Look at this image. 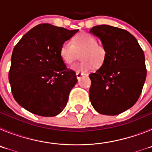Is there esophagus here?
Listing matches in <instances>:
<instances>
[{"label": "esophagus", "mask_w": 152, "mask_h": 152, "mask_svg": "<svg viewBox=\"0 0 152 152\" xmlns=\"http://www.w3.org/2000/svg\"><path fill=\"white\" fill-rule=\"evenodd\" d=\"M83 75H88L84 73H80V72H77V73H76V77H77V78L78 79V80L80 78V77H82Z\"/></svg>", "instance_id": "1"}]
</instances>
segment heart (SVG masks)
Segmentation results:
<instances>
[{
  "mask_svg": "<svg viewBox=\"0 0 152 152\" xmlns=\"http://www.w3.org/2000/svg\"><path fill=\"white\" fill-rule=\"evenodd\" d=\"M78 52L81 58L72 66L77 72H88L96 67L101 66L107 57V49L103 45L97 43L94 36L88 33H81L74 36L72 43L64 41L60 48V56L66 64H71L77 59Z\"/></svg>",
  "mask_w": 152,
  "mask_h": 152,
  "instance_id": "1",
  "label": "heart"
}]
</instances>
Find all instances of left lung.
<instances>
[{"label": "left lung", "mask_w": 152, "mask_h": 152, "mask_svg": "<svg viewBox=\"0 0 152 152\" xmlns=\"http://www.w3.org/2000/svg\"><path fill=\"white\" fill-rule=\"evenodd\" d=\"M90 33L99 37L107 49L104 63L89 75L91 104L99 113L117 115L131 108L140 96L147 75L144 52L125 29L99 25Z\"/></svg>", "instance_id": "1"}]
</instances>
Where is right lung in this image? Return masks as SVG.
Here are the masks:
<instances>
[{"label": "right lung", "instance_id": "right-lung-1", "mask_svg": "<svg viewBox=\"0 0 152 152\" xmlns=\"http://www.w3.org/2000/svg\"><path fill=\"white\" fill-rule=\"evenodd\" d=\"M77 31L39 24L15 45L9 81L13 98L29 112L55 116L66 107L77 79L64 64L60 48Z\"/></svg>", "mask_w": 152, "mask_h": 152}]
</instances>
